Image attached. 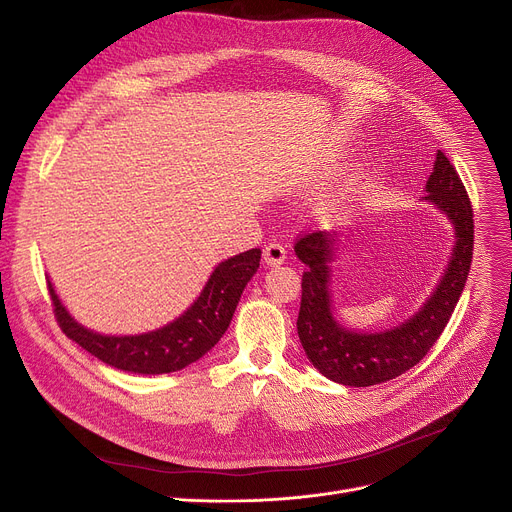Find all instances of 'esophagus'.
Returning <instances> with one entry per match:
<instances>
[{
    "instance_id": "34e87169",
    "label": "esophagus",
    "mask_w": 512,
    "mask_h": 512,
    "mask_svg": "<svg viewBox=\"0 0 512 512\" xmlns=\"http://www.w3.org/2000/svg\"><path fill=\"white\" fill-rule=\"evenodd\" d=\"M263 261L270 267L282 265L286 261V249L282 245H278V242H270V245L263 249Z\"/></svg>"
}]
</instances>
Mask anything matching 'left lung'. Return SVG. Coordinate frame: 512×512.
I'll return each mask as SVG.
<instances>
[{
  "mask_svg": "<svg viewBox=\"0 0 512 512\" xmlns=\"http://www.w3.org/2000/svg\"><path fill=\"white\" fill-rule=\"evenodd\" d=\"M421 201L446 215L452 226V251L434 292L398 326L361 332L338 321L332 276L342 240L336 232H313L294 245V255L305 263L299 338L313 367L336 384L365 388L415 367L436 344L461 299L473 259V211L459 174L442 151L436 153Z\"/></svg>",
  "mask_w": 512,
  "mask_h": 512,
  "instance_id": "1",
  "label": "left lung"
}]
</instances>
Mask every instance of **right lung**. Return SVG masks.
<instances>
[{
  "mask_svg": "<svg viewBox=\"0 0 512 512\" xmlns=\"http://www.w3.org/2000/svg\"><path fill=\"white\" fill-rule=\"evenodd\" d=\"M261 251L251 249L213 267L199 297L170 324L143 334H99L70 315L51 280L49 294L62 332L87 353L126 373L159 375L188 367L207 355L226 334L242 290L259 270Z\"/></svg>",
  "mask_w": 512,
  "mask_h": 512,
  "instance_id": "1",
  "label": "right lung"
}]
</instances>
